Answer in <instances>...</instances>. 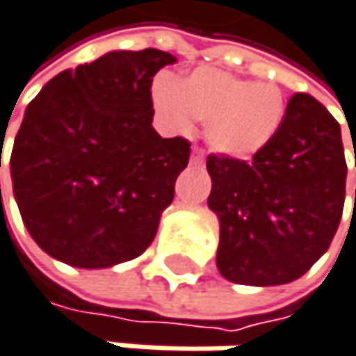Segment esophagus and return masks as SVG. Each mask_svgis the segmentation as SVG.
Segmentation results:
<instances>
[{"mask_svg":"<svg viewBox=\"0 0 356 356\" xmlns=\"http://www.w3.org/2000/svg\"><path fill=\"white\" fill-rule=\"evenodd\" d=\"M190 164H192V166H202V152H200V149H194V152H192Z\"/></svg>","mask_w":356,"mask_h":356,"instance_id":"esophagus-1","label":"esophagus"}]
</instances>
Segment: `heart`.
Returning <instances> with one entry per match:
<instances>
[{
  "label": "heart",
  "instance_id": "heart-1",
  "mask_svg": "<svg viewBox=\"0 0 356 356\" xmlns=\"http://www.w3.org/2000/svg\"><path fill=\"white\" fill-rule=\"evenodd\" d=\"M152 104L160 126L170 134H188L204 121V140L216 154L248 160L267 149L280 134L289 104L273 83H256L218 67H196L181 81L158 74Z\"/></svg>",
  "mask_w": 356,
  "mask_h": 356
}]
</instances>
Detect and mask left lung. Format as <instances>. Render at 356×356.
Instances as JSON below:
<instances>
[{
  "mask_svg": "<svg viewBox=\"0 0 356 356\" xmlns=\"http://www.w3.org/2000/svg\"><path fill=\"white\" fill-rule=\"evenodd\" d=\"M207 170V204L220 220L216 263L228 282L289 284L329 250L348 168L339 124L316 98L295 93L280 134L250 162L209 156Z\"/></svg>",
  "mask_w": 356,
  "mask_h": 356,
  "instance_id": "left-lung-1",
  "label": "left lung"
}]
</instances>
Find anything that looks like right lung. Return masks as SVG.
<instances>
[{
	"mask_svg": "<svg viewBox=\"0 0 356 356\" xmlns=\"http://www.w3.org/2000/svg\"><path fill=\"white\" fill-rule=\"evenodd\" d=\"M175 61L158 49L111 51L59 72L29 102L10 175L21 218L49 256L106 269L154 241L190 158L186 138L152 126V81Z\"/></svg>",
	"mask_w": 356,
	"mask_h": 356,
	"instance_id": "right-lung-1",
	"label": "right lung"
}]
</instances>
